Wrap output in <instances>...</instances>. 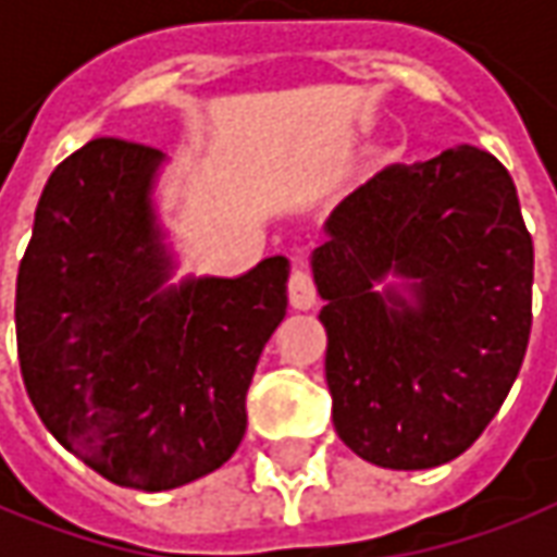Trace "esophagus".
Segmentation results:
<instances>
[{
    "mask_svg": "<svg viewBox=\"0 0 557 557\" xmlns=\"http://www.w3.org/2000/svg\"><path fill=\"white\" fill-rule=\"evenodd\" d=\"M289 305L295 310H310L317 307V286H313V277L307 274L305 268H295L289 277Z\"/></svg>",
    "mask_w": 557,
    "mask_h": 557,
    "instance_id": "34e87169",
    "label": "esophagus"
}]
</instances>
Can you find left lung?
I'll list each match as a JSON object with an SVG mask.
<instances>
[{
    "mask_svg": "<svg viewBox=\"0 0 557 557\" xmlns=\"http://www.w3.org/2000/svg\"><path fill=\"white\" fill-rule=\"evenodd\" d=\"M337 437L388 470L446 465L522 368L534 244L509 171L476 147L392 165L310 252Z\"/></svg>",
    "mask_w": 557,
    "mask_h": 557,
    "instance_id": "obj_1",
    "label": "left lung"
}]
</instances>
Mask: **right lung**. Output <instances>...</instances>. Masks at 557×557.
<instances>
[{
    "label": "right lung",
    "instance_id": "obj_1",
    "mask_svg": "<svg viewBox=\"0 0 557 557\" xmlns=\"http://www.w3.org/2000/svg\"><path fill=\"white\" fill-rule=\"evenodd\" d=\"M169 157L96 138L57 165L17 274V356L35 413L104 480L165 492L228 461L256 361L286 317L289 259L171 283Z\"/></svg>",
    "mask_w": 557,
    "mask_h": 557
}]
</instances>
